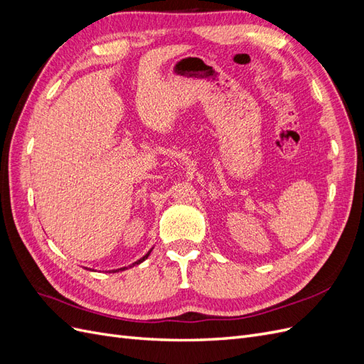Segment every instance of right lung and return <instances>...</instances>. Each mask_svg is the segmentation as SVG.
Wrapping results in <instances>:
<instances>
[{
  "instance_id": "1",
  "label": "right lung",
  "mask_w": 364,
  "mask_h": 364,
  "mask_svg": "<svg viewBox=\"0 0 364 364\" xmlns=\"http://www.w3.org/2000/svg\"><path fill=\"white\" fill-rule=\"evenodd\" d=\"M151 249H153V247H151ZM151 249H150V250H149V252L146 253V255H144V257H142V258H139V259H138V261H135L134 264H130V267H132V266H136V264H141L142 261H146V259L149 258V255H150V252H151ZM124 269H127V267H121V269H118V270H124ZM118 270H112V272H118Z\"/></svg>"
}]
</instances>
